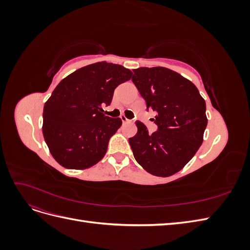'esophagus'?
I'll return each mask as SVG.
<instances>
[{
    "instance_id": "obj_1",
    "label": "esophagus",
    "mask_w": 250,
    "mask_h": 250,
    "mask_svg": "<svg viewBox=\"0 0 250 250\" xmlns=\"http://www.w3.org/2000/svg\"><path fill=\"white\" fill-rule=\"evenodd\" d=\"M121 120H122L123 123H130L131 122V120L127 119L125 116H121Z\"/></svg>"
}]
</instances>
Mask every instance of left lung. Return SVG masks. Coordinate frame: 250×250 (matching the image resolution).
<instances>
[{
    "label": "left lung",
    "mask_w": 250,
    "mask_h": 250,
    "mask_svg": "<svg viewBox=\"0 0 250 250\" xmlns=\"http://www.w3.org/2000/svg\"><path fill=\"white\" fill-rule=\"evenodd\" d=\"M132 82L157 112V130L149 133L140 121L129 139L133 156L152 175L167 177L183 169L197 152L208 125L206 101L190 80L167 67H139Z\"/></svg>",
    "instance_id": "8db88e82"
}]
</instances>
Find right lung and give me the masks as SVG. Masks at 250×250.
Instances as JSON below:
<instances>
[{"instance_id":"right-lung-1","label":"right lung","mask_w":250,"mask_h":250,"mask_svg":"<svg viewBox=\"0 0 250 250\" xmlns=\"http://www.w3.org/2000/svg\"><path fill=\"white\" fill-rule=\"evenodd\" d=\"M120 64L97 62L62 79L44 104L42 133L50 152L64 168L86 169L101 161L109 139L122 125L103 115L115 88L131 78Z\"/></svg>"}]
</instances>
